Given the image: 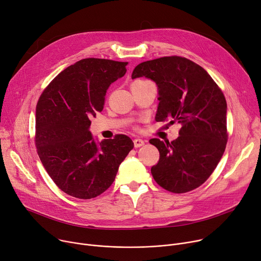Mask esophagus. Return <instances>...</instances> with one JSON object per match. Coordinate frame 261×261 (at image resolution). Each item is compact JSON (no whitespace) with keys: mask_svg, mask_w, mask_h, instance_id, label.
I'll return each mask as SVG.
<instances>
[{"mask_svg":"<svg viewBox=\"0 0 261 261\" xmlns=\"http://www.w3.org/2000/svg\"><path fill=\"white\" fill-rule=\"evenodd\" d=\"M145 144V142L143 141L142 139H135L134 140V145H135V147H141V146H143Z\"/></svg>","mask_w":261,"mask_h":261,"instance_id":"34e87169","label":"esophagus"}]
</instances>
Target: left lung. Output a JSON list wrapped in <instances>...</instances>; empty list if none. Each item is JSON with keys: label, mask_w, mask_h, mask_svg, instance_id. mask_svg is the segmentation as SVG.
<instances>
[{"label": "left lung", "mask_w": 261, "mask_h": 261, "mask_svg": "<svg viewBox=\"0 0 261 261\" xmlns=\"http://www.w3.org/2000/svg\"><path fill=\"white\" fill-rule=\"evenodd\" d=\"M147 77L156 84V121L181 123L179 136L169 141L151 139L160 159L151 167L154 181L173 193L204 184L223 156L228 141L227 102L212 77L181 56H165L139 64L132 78Z\"/></svg>", "instance_id": "1"}]
</instances>
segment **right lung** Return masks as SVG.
Instances as JSON below:
<instances>
[{"mask_svg":"<svg viewBox=\"0 0 261 261\" xmlns=\"http://www.w3.org/2000/svg\"><path fill=\"white\" fill-rule=\"evenodd\" d=\"M128 63L85 58L59 73L36 105L35 138L39 159L65 193L90 199L114 182L119 165L134 148L116 135L96 144L91 118L103 110L107 90L126 73Z\"/></svg>","mask_w":261,"mask_h":261,"instance_id":"right-lung-1","label":"right lung"}]
</instances>
